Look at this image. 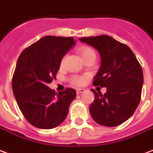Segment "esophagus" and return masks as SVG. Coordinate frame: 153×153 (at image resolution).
Wrapping results in <instances>:
<instances>
[{"label":"esophagus","mask_w":153,"mask_h":153,"mask_svg":"<svg viewBox=\"0 0 153 153\" xmlns=\"http://www.w3.org/2000/svg\"><path fill=\"white\" fill-rule=\"evenodd\" d=\"M83 92H85V89H82V88H79V89L76 90V94H80L83 93Z\"/></svg>","instance_id":"34e87169"}]
</instances>
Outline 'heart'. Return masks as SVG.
Segmentation results:
<instances>
[{"label":"heart","instance_id":"b5f03b06","mask_svg":"<svg viewBox=\"0 0 153 153\" xmlns=\"http://www.w3.org/2000/svg\"><path fill=\"white\" fill-rule=\"evenodd\" d=\"M80 53H81L82 58L90 55V54H95L93 50L90 47L81 48V49H80ZM72 81H73V83L76 85H81L83 83V79L81 77H74L72 79Z\"/></svg>","mask_w":153,"mask_h":153}]
</instances>
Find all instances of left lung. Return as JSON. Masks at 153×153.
I'll return each instance as SVG.
<instances>
[{
	"label": "left lung",
	"mask_w": 153,
	"mask_h": 153,
	"mask_svg": "<svg viewBox=\"0 0 153 153\" xmlns=\"http://www.w3.org/2000/svg\"><path fill=\"white\" fill-rule=\"evenodd\" d=\"M100 53V68L93 84L107 88L102 95L91 90L94 100L90 113L104 126L121 125L134 114L141 99L143 74L134 53L126 45L107 35L79 38Z\"/></svg>",
	"instance_id": "left-lung-1"
}]
</instances>
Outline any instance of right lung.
Here are the masks:
<instances>
[{"instance_id":"right-lung-1","label":"right lung","mask_w":153,"mask_h":153,"mask_svg":"<svg viewBox=\"0 0 153 153\" xmlns=\"http://www.w3.org/2000/svg\"><path fill=\"white\" fill-rule=\"evenodd\" d=\"M75 43L73 37L46 36L19 57L12 89L20 111L33 126L53 129L67 117L76 90L67 88L56 93L48 84L56 78L61 61Z\"/></svg>"}]
</instances>
